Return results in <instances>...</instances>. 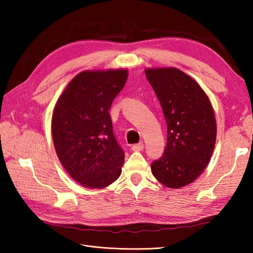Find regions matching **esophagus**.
Wrapping results in <instances>:
<instances>
[{"instance_id": "1", "label": "esophagus", "mask_w": 253, "mask_h": 253, "mask_svg": "<svg viewBox=\"0 0 253 253\" xmlns=\"http://www.w3.org/2000/svg\"><path fill=\"white\" fill-rule=\"evenodd\" d=\"M143 148H144V144H143V142H140V143L133 144V146L131 147V150H132V151L139 152V151H142Z\"/></svg>"}]
</instances>
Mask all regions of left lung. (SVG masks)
Masks as SVG:
<instances>
[{
    "instance_id": "left-lung-1",
    "label": "left lung",
    "mask_w": 253,
    "mask_h": 253,
    "mask_svg": "<svg viewBox=\"0 0 253 253\" xmlns=\"http://www.w3.org/2000/svg\"><path fill=\"white\" fill-rule=\"evenodd\" d=\"M146 76L163 109L168 143L151 164L161 184L179 189L202 174L214 151L216 121L209 96L195 79L175 67L146 68Z\"/></svg>"
}]
</instances>
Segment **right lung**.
Segmentation results:
<instances>
[{
	"mask_svg": "<svg viewBox=\"0 0 253 253\" xmlns=\"http://www.w3.org/2000/svg\"><path fill=\"white\" fill-rule=\"evenodd\" d=\"M127 77L124 68L84 71L69 82L53 110L57 158L84 188L102 189L122 173L125 153L113 133L109 110Z\"/></svg>",
	"mask_w": 253,
	"mask_h": 253,
	"instance_id": "right-lung-1",
	"label": "right lung"
}]
</instances>
